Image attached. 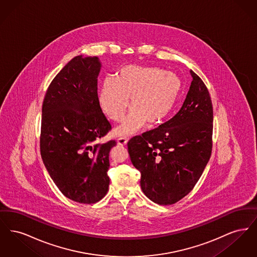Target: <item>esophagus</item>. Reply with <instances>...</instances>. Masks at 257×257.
<instances>
[{
  "instance_id": "1",
  "label": "esophagus",
  "mask_w": 257,
  "mask_h": 257,
  "mask_svg": "<svg viewBox=\"0 0 257 257\" xmlns=\"http://www.w3.org/2000/svg\"><path fill=\"white\" fill-rule=\"evenodd\" d=\"M127 143H128V139H126V138H119L117 140V144L119 146H126Z\"/></svg>"
}]
</instances>
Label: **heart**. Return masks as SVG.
<instances>
[{"mask_svg": "<svg viewBox=\"0 0 257 257\" xmlns=\"http://www.w3.org/2000/svg\"><path fill=\"white\" fill-rule=\"evenodd\" d=\"M181 81L176 74L158 67L135 64L124 65L113 80L106 79L98 94V103L107 116L120 121L130 105L128 115L115 130L117 137H128L146 123L156 124L173 109L181 91Z\"/></svg>", "mask_w": 257, "mask_h": 257, "instance_id": "obj_1", "label": "heart"}]
</instances>
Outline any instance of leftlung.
<instances>
[{
  "label": "left lung",
  "mask_w": 257,
  "mask_h": 257,
  "mask_svg": "<svg viewBox=\"0 0 257 257\" xmlns=\"http://www.w3.org/2000/svg\"><path fill=\"white\" fill-rule=\"evenodd\" d=\"M190 73L193 81L179 111L127 145L144 194L160 205L173 204L193 190L212 152V101L202 80Z\"/></svg>",
  "instance_id": "obj_1"
}]
</instances>
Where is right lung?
Instances as JSON below:
<instances>
[{
    "instance_id": "1",
    "label": "right lung",
    "mask_w": 257,
    "mask_h": 257,
    "mask_svg": "<svg viewBox=\"0 0 257 257\" xmlns=\"http://www.w3.org/2000/svg\"><path fill=\"white\" fill-rule=\"evenodd\" d=\"M97 57L77 56L50 84L42 105L40 153L54 183L69 199L95 203L106 196L109 153L98 144L111 129L98 103Z\"/></svg>"
}]
</instances>
